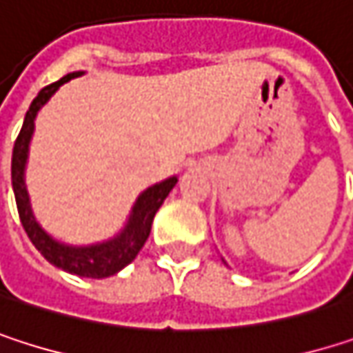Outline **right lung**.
Instances as JSON below:
<instances>
[{
  "label": "right lung",
  "instance_id": "add662e5",
  "mask_svg": "<svg viewBox=\"0 0 353 353\" xmlns=\"http://www.w3.org/2000/svg\"><path fill=\"white\" fill-rule=\"evenodd\" d=\"M81 75V71L69 73L63 79L42 88L38 92L32 104L26 112L22 130L14 143V153H12V188H14V196H16V206H18V214L22 221V227L26 231V235L30 237L32 245L44 255L46 261H50L52 265L69 272V274H77L83 278H108L114 276L116 272H120L124 265H128L137 253L143 249L149 233H151V225L155 219V212L159 210V206L163 204V200L168 198V194L172 192V188L177 183V177H168L165 181H159L151 188H147L139 200L132 206V212L128 216V223L124 225V229L110 241L104 243H96V245L85 247H73L65 245L54 241L50 235H46L42 231V227L36 223L32 208H30V200H28V192H26V183H24V170H26V159H28V145L34 132V120L38 110L44 106L50 96L69 79Z\"/></svg>",
  "mask_w": 353,
  "mask_h": 353
}]
</instances>
